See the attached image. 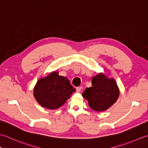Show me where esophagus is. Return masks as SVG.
Returning a JSON list of instances; mask_svg holds the SVG:
<instances>
[{"instance_id":"1","label":"esophagus","mask_w":148,"mask_h":148,"mask_svg":"<svg viewBox=\"0 0 148 148\" xmlns=\"http://www.w3.org/2000/svg\"><path fill=\"white\" fill-rule=\"evenodd\" d=\"M81 90V87H76V92H80Z\"/></svg>"}]
</instances>
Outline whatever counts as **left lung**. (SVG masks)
<instances>
[{"instance_id": "obj_1", "label": "left lung", "mask_w": 148, "mask_h": 148, "mask_svg": "<svg viewBox=\"0 0 148 148\" xmlns=\"http://www.w3.org/2000/svg\"><path fill=\"white\" fill-rule=\"evenodd\" d=\"M92 86L86 88L83 97L94 111H103L114 104L119 97V89L115 81L102 74L93 77Z\"/></svg>"}]
</instances>
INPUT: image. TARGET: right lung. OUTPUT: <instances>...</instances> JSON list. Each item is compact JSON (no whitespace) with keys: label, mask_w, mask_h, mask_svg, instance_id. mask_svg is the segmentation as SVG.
<instances>
[{"label":"right lung","mask_w":148,"mask_h":148,"mask_svg":"<svg viewBox=\"0 0 148 148\" xmlns=\"http://www.w3.org/2000/svg\"><path fill=\"white\" fill-rule=\"evenodd\" d=\"M75 90L67 77L54 72L39 79L34 88V95L42 107L56 109L64 104Z\"/></svg>","instance_id":"right-lung-1"}]
</instances>
